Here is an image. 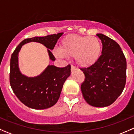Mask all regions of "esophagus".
Masks as SVG:
<instances>
[{
  "label": "esophagus",
  "instance_id": "1",
  "mask_svg": "<svg viewBox=\"0 0 134 134\" xmlns=\"http://www.w3.org/2000/svg\"><path fill=\"white\" fill-rule=\"evenodd\" d=\"M76 67H75L74 65H71V71H74L75 70H76Z\"/></svg>",
  "mask_w": 134,
  "mask_h": 134
}]
</instances>
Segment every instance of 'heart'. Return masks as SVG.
Returning <instances> with one entry per match:
<instances>
[{"mask_svg":"<svg viewBox=\"0 0 134 134\" xmlns=\"http://www.w3.org/2000/svg\"><path fill=\"white\" fill-rule=\"evenodd\" d=\"M58 57H75L76 63L82 68L94 65L102 54V43L96 37L67 35L62 40L59 51L54 52Z\"/></svg>","mask_w":134,"mask_h":134,"instance_id":"obj_1","label":"heart"}]
</instances>
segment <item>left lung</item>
<instances>
[{"label": "left lung", "instance_id": "obj_1", "mask_svg": "<svg viewBox=\"0 0 134 134\" xmlns=\"http://www.w3.org/2000/svg\"><path fill=\"white\" fill-rule=\"evenodd\" d=\"M97 36L102 41V55L94 65L80 69L85 75L81 91L87 104L106 107L116 100L125 88L126 60L117 42L102 34Z\"/></svg>", "mask_w": 134, "mask_h": 134}]
</instances>
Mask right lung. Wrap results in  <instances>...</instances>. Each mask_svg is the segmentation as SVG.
Here are the masks:
<instances>
[{
	"instance_id": "add662e5",
	"label": "right lung",
	"mask_w": 134,
	"mask_h": 134,
	"mask_svg": "<svg viewBox=\"0 0 134 134\" xmlns=\"http://www.w3.org/2000/svg\"><path fill=\"white\" fill-rule=\"evenodd\" d=\"M63 33L48 35L44 37H34L25 39L13 51L10 59L9 82L13 93L25 106L35 109H43L52 107L58 100L63 83L71 75V65L57 67L48 65L40 75L28 77L19 70V52L23 44L30 42L43 44L48 49L51 60L55 58L51 50L54 48L58 40Z\"/></svg>"
}]
</instances>
